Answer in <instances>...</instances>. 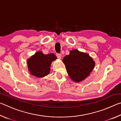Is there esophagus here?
<instances>
[{
  "label": "esophagus",
  "instance_id": "1",
  "mask_svg": "<svg viewBox=\"0 0 121 121\" xmlns=\"http://www.w3.org/2000/svg\"><path fill=\"white\" fill-rule=\"evenodd\" d=\"M56 56H57V58H58V59H61V54H60V53H56Z\"/></svg>",
  "mask_w": 121,
  "mask_h": 121
}]
</instances>
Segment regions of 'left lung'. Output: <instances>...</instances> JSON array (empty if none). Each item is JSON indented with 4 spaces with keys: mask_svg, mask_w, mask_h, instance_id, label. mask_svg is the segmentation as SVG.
I'll return each instance as SVG.
<instances>
[{
    "mask_svg": "<svg viewBox=\"0 0 121 121\" xmlns=\"http://www.w3.org/2000/svg\"><path fill=\"white\" fill-rule=\"evenodd\" d=\"M68 74L73 81L79 82L89 76L95 63L89 54L77 50L71 51L63 58Z\"/></svg>",
    "mask_w": 121,
    "mask_h": 121,
    "instance_id": "8db88e82",
    "label": "left lung"
}]
</instances>
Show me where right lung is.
Here are the masks:
<instances>
[{
  "label": "right lung",
  "instance_id": "1",
  "mask_svg": "<svg viewBox=\"0 0 121 121\" xmlns=\"http://www.w3.org/2000/svg\"><path fill=\"white\" fill-rule=\"evenodd\" d=\"M56 59V56L53 53L44 54L41 51L36 52L27 61L29 71L37 77L45 76L50 73L51 63Z\"/></svg>",
  "mask_w": 121,
  "mask_h": 121
}]
</instances>
